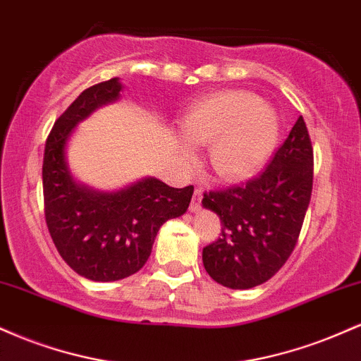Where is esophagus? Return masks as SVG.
I'll list each match as a JSON object with an SVG mask.
<instances>
[{
    "mask_svg": "<svg viewBox=\"0 0 361 361\" xmlns=\"http://www.w3.org/2000/svg\"><path fill=\"white\" fill-rule=\"evenodd\" d=\"M200 202H202V192L200 190H195L192 204H190V212H198L200 210Z\"/></svg>",
    "mask_w": 361,
    "mask_h": 361,
    "instance_id": "obj_1",
    "label": "esophagus"
}]
</instances>
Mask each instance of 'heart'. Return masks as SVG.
Instances as JSON below:
<instances>
[{"instance_id": "heart-1", "label": "heart", "mask_w": 361, "mask_h": 361, "mask_svg": "<svg viewBox=\"0 0 361 361\" xmlns=\"http://www.w3.org/2000/svg\"><path fill=\"white\" fill-rule=\"evenodd\" d=\"M181 137L192 146H209V164L221 180L235 183L255 176L270 163L281 135L280 115L258 94L226 90L207 94L185 111ZM180 154L193 159L188 146Z\"/></svg>"}]
</instances>
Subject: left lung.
Listing matches in <instances>:
<instances>
[{
    "label": "left lung",
    "mask_w": 361,
    "mask_h": 361,
    "mask_svg": "<svg viewBox=\"0 0 361 361\" xmlns=\"http://www.w3.org/2000/svg\"><path fill=\"white\" fill-rule=\"evenodd\" d=\"M312 146L297 118L271 163L243 186L204 195L222 234L204 247L202 261L217 283L246 290L264 283L292 255L312 193Z\"/></svg>",
    "instance_id": "8db88e82"
}]
</instances>
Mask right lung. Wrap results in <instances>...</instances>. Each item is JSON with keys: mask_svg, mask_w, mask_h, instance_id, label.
Here are the masks:
<instances>
[{"mask_svg": "<svg viewBox=\"0 0 361 361\" xmlns=\"http://www.w3.org/2000/svg\"><path fill=\"white\" fill-rule=\"evenodd\" d=\"M118 78L85 90L54 123L45 144L42 181L45 221L62 259L78 275L115 281L137 273L151 256L164 222L183 215L193 186L173 188L144 176L105 192L81 183L68 163V144L82 120L120 100Z\"/></svg>", "mask_w": 361, "mask_h": 361, "instance_id": "obj_1", "label": "right lung"}]
</instances>
